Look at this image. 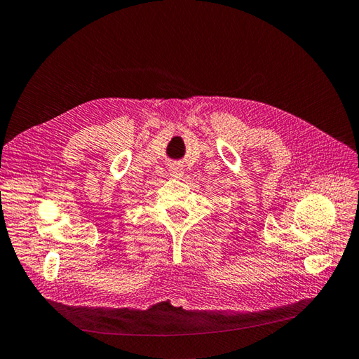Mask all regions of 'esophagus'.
<instances>
[{
  "mask_svg": "<svg viewBox=\"0 0 359 359\" xmlns=\"http://www.w3.org/2000/svg\"><path fill=\"white\" fill-rule=\"evenodd\" d=\"M170 174L172 177L176 179H180L183 176V171H182V167H179V165H172V167L170 168Z\"/></svg>",
  "mask_w": 359,
  "mask_h": 359,
  "instance_id": "1",
  "label": "esophagus"
}]
</instances>
